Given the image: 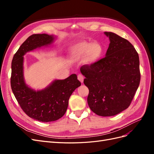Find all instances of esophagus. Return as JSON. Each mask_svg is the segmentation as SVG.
I'll list each match as a JSON object with an SVG mask.
<instances>
[{
  "instance_id": "34e87169",
  "label": "esophagus",
  "mask_w": 154,
  "mask_h": 154,
  "mask_svg": "<svg viewBox=\"0 0 154 154\" xmlns=\"http://www.w3.org/2000/svg\"><path fill=\"white\" fill-rule=\"evenodd\" d=\"M78 80L80 81L82 83H83V80H84V78H83V76L82 75V74H78Z\"/></svg>"
}]
</instances>
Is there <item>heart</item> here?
Returning <instances> with one entry per match:
<instances>
[{
  "label": "heart",
  "mask_w": 154,
  "mask_h": 154,
  "mask_svg": "<svg viewBox=\"0 0 154 154\" xmlns=\"http://www.w3.org/2000/svg\"><path fill=\"white\" fill-rule=\"evenodd\" d=\"M71 57L73 61H80L82 59L85 64L91 65L96 62L102 54L100 44L82 41L74 44L70 49Z\"/></svg>",
  "instance_id": "b5f03b06"
}]
</instances>
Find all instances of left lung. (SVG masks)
Wrapping results in <instances>:
<instances>
[{"instance_id":"8db88e82","label":"left lung","mask_w":154,"mask_h":154,"mask_svg":"<svg viewBox=\"0 0 154 154\" xmlns=\"http://www.w3.org/2000/svg\"><path fill=\"white\" fill-rule=\"evenodd\" d=\"M110 44L105 57L80 71L89 93L87 103L100 116H112L127 109L140 83L139 58L132 44L112 32H105Z\"/></svg>"}]
</instances>
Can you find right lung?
I'll use <instances>...</instances> for the list:
<instances>
[{
  "label": "right lung",
  "mask_w": 154,
  "mask_h": 154,
  "mask_svg": "<svg viewBox=\"0 0 154 154\" xmlns=\"http://www.w3.org/2000/svg\"><path fill=\"white\" fill-rule=\"evenodd\" d=\"M55 37L47 34L29 36L14 55L11 63V86L23 111L29 117L42 122L61 118L67 109L69 97L81 85L76 74L64 80H54L44 89L35 91L27 85L24 76V56L26 53L52 44Z\"/></svg>",
  "instance_id": "obj_1"
}]
</instances>
